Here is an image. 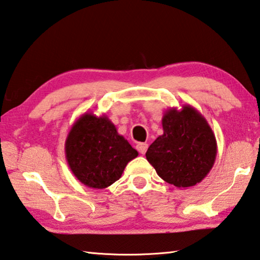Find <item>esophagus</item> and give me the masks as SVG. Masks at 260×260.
<instances>
[{
  "label": "esophagus",
  "instance_id": "1",
  "mask_svg": "<svg viewBox=\"0 0 260 260\" xmlns=\"http://www.w3.org/2000/svg\"><path fill=\"white\" fill-rule=\"evenodd\" d=\"M147 145L146 143H139L136 145V149L139 150V152L141 154H145V152H146V150H147Z\"/></svg>",
  "mask_w": 260,
  "mask_h": 260
}]
</instances>
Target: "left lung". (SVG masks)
Instances as JSON below:
<instances>
[{"label": "left lung", "instance_id": "left-lung-1", "mask_svg": "<svg viewBox=\"0 0 260 260\" xmlns=\"http://www.w3.org/2000/svg\"><path fill=\"white\" fill-rule=\"evenodd\" d=\"M164 134L146 151L156 174L177 188L195 186L214 166L217 144L205 117L190 105L170 108L162 117Z\"/></svg>", "mask_w": 260, "mask_h": 260}]
</instances>
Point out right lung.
<instances>
[{
    "label": "right lung",
    "mask_w": 260,
    "mask_h": 260,
    "mask_svg": "<svg viewBox=\"0 0 260 260\" xmlns=\"http://www.w3.org/2000/svg\"><path fill=\"white\" fill-rule=\"evenodd\" d=\"M139 155L106 115H81L65 141V156L76 179L104 189L117 181L129 161Z\"/></svg>",
    "instance_id": "1"
}]
</instances>
